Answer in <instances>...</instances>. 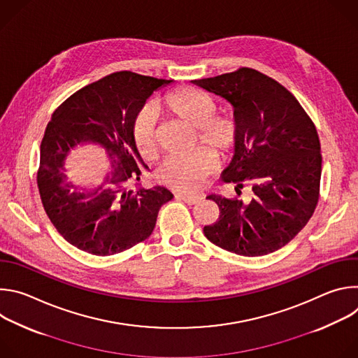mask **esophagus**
<instances>
[{
	"mask_svg": "<svg viewBox=\"0 0 358 358\" xmlns=\"http://www.w3.org/2000/svg\"><path fill=\"white\" fill-rule=\"evenodd\" d=\"M176 196L178 199H182L184 202L189 203V206H195V203H198L202 199V196L198 194H187V192H178V194H176Z\"/></svg>",
	"mask_w": 358,
	"mask_h": 358,
	"instance_id": "esophagus-1",
	"label": "esophagus"
}]
</instances>
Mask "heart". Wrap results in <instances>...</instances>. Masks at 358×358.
<instances>
[{"label":"heart","mask_w":358,"mask_h":358,"mask_svg":"<svg viewBox=\"0 0 358 358\" xmlns=\"http://www.w3.org/2000/svg\"><path fill=\"white\" fill-rule=\"evenodd\" d=\"M156 110L196 129V141L208 147H201L185 157L167 159L156 171L157 181L167 187L182 191L198 188L202 180L217 167V159L212 152L224 157L238 145V124L228 116H215L218 110L215 100L199 89L177 87L157 101ZM131 141L140 159L151 160L157 155V124L155 115L148 109L140 110L134 116Z\"/></svg>","instance_id":"heart-1"}]
</instances>
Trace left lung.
I'll use <instances>...</instances> for the list:
<instances>
[{
  "instance_id": "1",
  "label": "left lung",
  "mask_w": 358,
  "mask_h": 358,
  "mask_svg": "<svg viewBox=\"0 0 358 358\" xmlns=\"http://www.w3.org/2000/svg\"><path fill=\"white\" fill-rule=\"evenodd\" d=\"M192 83L232 105L239 141L222 180L239 196L245 185L252 189L248 202L208 195L220 218L203 234L242 257L280 249L309 222L319 202L322 155L315 123L285 86L257 69Z\"/></svg>"
}]
</instances>
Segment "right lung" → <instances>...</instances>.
I'll return each instance as SVG.
<instances>
[{"instance_id":"obj_1","label":"right lung","mask_w":358,"mask_h":358,"mask_svg":"<svg viewBox=\"0 0 358 358\" xmlns=\"http://www.w3.org/2000/svg\"><path fill=\"white\" fill-rule=\"evenodd\" d=\"M170 82L115 72L69 96L48 123L36 174L41 201L57 231L78 249L109 257L133 248L151 235L160 208L173 198L164 187L127 189L147 169L131 141V122L148 96ZM86 141L107 148L113 170L99 187L72 192L63 162Z\"/></svg>"}]
</instances>
